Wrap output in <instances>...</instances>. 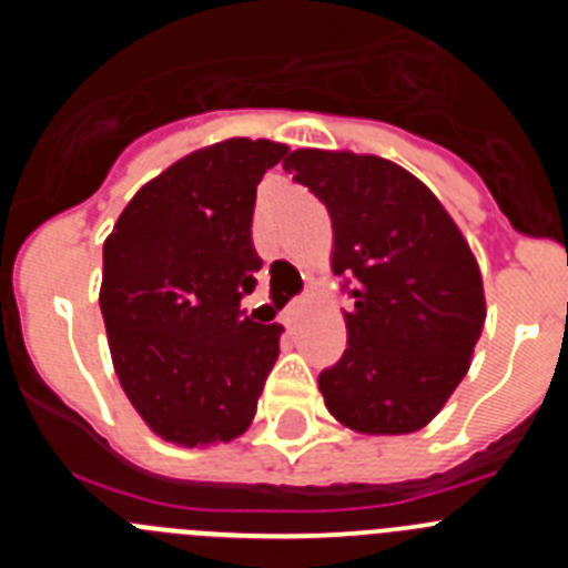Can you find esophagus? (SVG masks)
I'll return each instance as SVG.
<instances>
[{
    "instance_id": "1",
    "label": "esophagus",
    "mask_w": 568,
    "mask_h": 568,
    "mask_svg": "<svg viewBox=\"0 0 568 568\" xmlns=\"http://www.w3.org/2000/svg\"><path fill=\"white\" fill-rule=\"evenodd\" d=\"M304 310H307V301H304V298L293 301V304H290V307L284 310V324H287V327H293L295 321L301 318V313H304Z\"/></svg>"
}]
</instances>
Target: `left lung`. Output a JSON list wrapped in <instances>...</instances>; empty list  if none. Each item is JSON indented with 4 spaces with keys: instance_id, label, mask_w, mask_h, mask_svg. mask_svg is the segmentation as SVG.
Instances as JSON below:
<instances>
[{
    "instance_id": "obj_1",
    "label": "left lung",
    "mask_w": 568,
    "mask_h": 568,
    "mask_svg": "<svg viewBox=\"0 0 568 568\" xmlns=\"http://www.w3.org/2000/svg\"><path fill=\"white\" fill-rule=\"evenodd\" d=\"M333 222L335 275L349 278L346 349L318 375L329 415L361 435H409L469 373L486 321L480 267L438 195L400 164L349 150L284 162Z\"/></svg>"
}]
</instances>
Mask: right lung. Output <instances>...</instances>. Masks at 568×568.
Wrapping results in <instances>:
<instances>
[{
	"label": "right lung",
	"instance_id": "obj_1",
	"mask_svg": "<svg viewBox=\"0 0 568 568\" xmlns=\"http://www.w3.org/2000/svg\"><path fill=\"white\" fill-rule=\"evenodd\" d=\"M290 153L270 139H224L150 179L102 250L110 358L124 395L159 438L227 444L250 429L281 324L241 310L261 258L253 207L261 175Z\"/></svg>",
	"mask_w": 568,
	"mask_h": 568
}]
</instances>
